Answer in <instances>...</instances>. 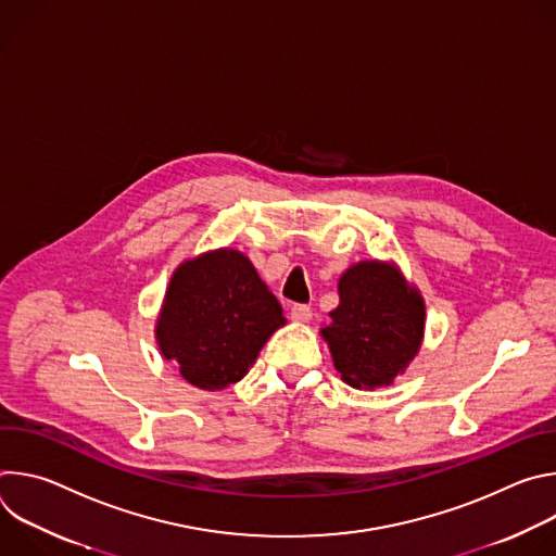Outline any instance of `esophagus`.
Here are the masks:
<instances>
[{
  "label": "esophagus",
  "mask_w": 556,
  "mask_h": 556,
  "mask_svg": "<svg viewBox=\"0 0 556 556\" xmlns=\"http://www.w3.org/2000/svg\"><path fill=\"white\" fill-rule=\"evenodd\" d=\"M290 319L296 321V324H307L312 319V307L309 305H303V303H296L290 307Z\"/></svg>",
  "instance_id": "34e87169"
}]
</instances>
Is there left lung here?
<instances>
[{
    "label": "left lung",
    "instance_id": "1",
    "mask_svg": "<svg viewBox=\"0 0 556 556\" xmlns=\"http://www.w3.org/2000/svg\"><path fill=\"white\" fill-rule=\"evenodd\" d=\"M330 319L321 337L337 371L354 389H376L391 384L418 356L427 305L393 262L365 260L341 275Z\"/></svg>",
    "mask_w": 556,
    "mask_h": 556
}]
</instances>
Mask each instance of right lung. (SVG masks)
Listing matches in <instances>:
<instances>
[{"mask_svg":"<svg viewBox=\"0 0 556 556\" xmlns=\"http://www.w3.org/2000/svg\"><path fill=\"white\" fill-rule=\"evenodd\" d=\"M281 326L283 309L253 262L226 247L174 270L153 332L189 384L219 391L249 374Z\"/></svg>","mask_w":556,"mask_h":556,"instance_id":"obj_1","label":"right lung"}]
</instances>
